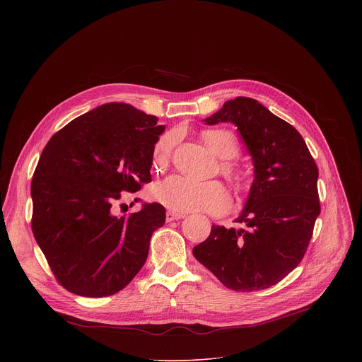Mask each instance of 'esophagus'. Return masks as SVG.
I'll return each instance as SVG.
<instances>
[{
	"instance_id": "obj_1",
	"label": "esophagus",
	"mask_w": 362,
	"mask_h": 362,
	"mask_svg": "<svg viewBox=\"0 0 362 362\" xmlns=\"http://www.w3.org/2000/svg\"><path fill=\"white\" fill-rule=\"evenodd\" d=\"M182 218H185L183 214H176V212H168V214H166V221H168V222H173V221L182 219Z\"/></svg>"
}]
</instances>
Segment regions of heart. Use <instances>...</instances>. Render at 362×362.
<instances>
[{
  "mask_svg": "<svg viewBox=\"0 0 362 362\" xmlns=\"http://www.w3.org/2000/svg\"><path fill=\"white\" fill-rule=\"evenodd\" d=\"M202 139L219 158L230 159L239 153L238 139L228 129L204 130ZM177 140L179 134L176 130L168 132L158 139L153 146L154 166L163 168L168 165ZM151 196L175 212L203 211L221 215L230 206V194L221 182H194L179 175L169 176L154 185Z\"/></svg>",
  "mask_w": 362,
  "mask_h": 362,
  "instance_id": "heart-1",
  "label": "heart"
}]
</instances>
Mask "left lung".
Wrapping results in <instances>:
<instances>
[{
	"label": "left lung",
	"instance_id": "8db88e82",
	"mask_svg": "<svg viewBox=\"0 0 362 362\" xmlns=\"http://www.w3.org/2000/svg\"><path fill=\"white\" fill-rule=\"evenodd\" d=\"M204 122L238 127L255 180L240 228L214 225L193 255L232 291L271 288L300 264L313 238L321 214L317 163L299 132L253 98L229 100Z\"/></svg>",
	"mask_w": 362,
	"mask_h": 362
}]
</instances>
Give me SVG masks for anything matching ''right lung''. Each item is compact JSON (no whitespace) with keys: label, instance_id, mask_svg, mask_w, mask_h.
I'll return each mask as SVG.
<instances>
[{"label":"right lung","instance_id":"right-lung-1","mask_svg":"<svg viewBox=\"0 0 362 362\" xmlns=\"http://www.w3.org/2000/svg\"><path fill=\"white\" fill-rule=\"evenodd\" d=\"M158 120L109 103L70 122L44 147L31 180V229L67 291L110 296L144 265L166 211L154 202L117 216L115 204L122 192L151 182L153 146L165 130Z\"/></svg>","mask_w":362,"mask_h":362}]
</instances>
